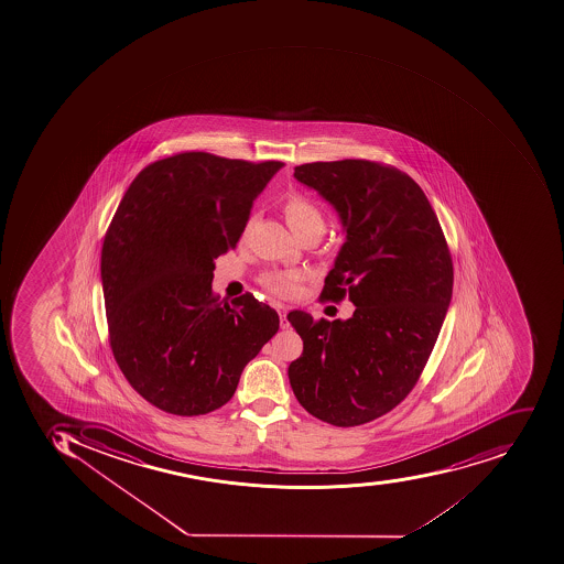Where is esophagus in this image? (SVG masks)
<instances>
[{
    "instance_id": "1",
    "label": "esophagus",
    "mask_w": 564,
    "mask_h": 564,
    "mask_svg": "<svg viewBox=\"0 0 564 564\" xmlns=\"http://www.w3.org/2000/svg\"><path fill=\"white\" fill-rule=\"evenodd\" d=\"M275 310H278V313H280L281 328H289V319H286V313H289L290 307L284 306V304H281V302H278V304H275Z\"/></svg>"
}]
</instances>
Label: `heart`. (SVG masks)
<instances>
[{"label": "heart", "instance_id": "heart-1", "mask_svg": "<svg viewBox=\"0 0 564 564\" xmlns=\"http://www.w3.org/2000/svg\"><path fill=\"white\" fill-rule=\"evenodd\" d=\"M281 207H283L284 218L299 237L304 236L307 231L324 234V213L306 195L290 193L289 197L284 198ZM301 280L302 274L297 271H267L260 275L258 281L267 292L280 295V297H292L297 293Z\"/></svg>", "mask_w": 564, "mask_h": 564}]
</instances>
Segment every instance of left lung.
Listing matches in <instances>:
<instances>
[{
    "label": "left lung",
    "instance_id": "left-lung-1",
    "mask_svg": "<svg viewBox=\"0 0 564 564\" xmlns=\"http://www.w3.org/2000/svg\"><path fill=\"white\" fill-rule=\"evenodd\" d=\"M293 175L330 202L346 228L322 297L348 295L357 307L346 322L290 313L304 340L290 384L311 415L355 427L398 406L424 371L451 306V249L425 193L395 166L340 160Z\"/></svg>",
    "mask_w": 564,
    "mask_h": 564
}]
</instances>
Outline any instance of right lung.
Segmentation results:
<instances>
[{
    "instance_id": "right-lung-1",
    "label": "right lung",
    "mask_w": 564,
    "mask_h": 564,
    "mask_svg": "<svg viewBox=\"0 0 564 564\" xmlns=\"http://www.w3.org/2000/svg\"><path fill=\"white\" fill-rule=\"evenodd\" d=\"M281 166L184 151L149 163L119 202L101 246L109 345L158 410L197 416L224 406L278 333L272 307L251 293L219 301L210 281Z\"/></svg>"
}]
</instances>
